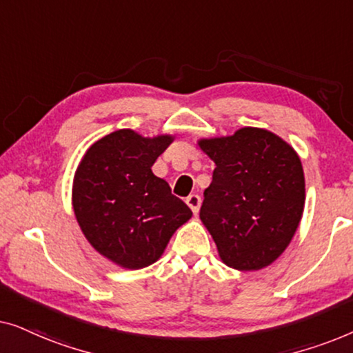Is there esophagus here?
<instances>
[{
	"label": "esophagus",
	"instance_id": "esophagus-1",
	"mask_svg": "<svg viewBox=\"0 0 353 353\" xmlns=\"http://www.w3.org/2000/svg\"><path fill=\"white\" fill-rule=\"evenodd\" d=\"M186 204L190 205V209L197 214L199 212V207H201V197L197 194H190L186 197Z\"/></svg>",
	"mask_w": 353,
	"mask_h": 353
}]
</instances>
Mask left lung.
<instances>
[{"instance_id": "left-lung-1", "label": "left lung", "mask_w": 353, "mask_h": 353, "mask_svg": "<svg viewBox=\"0 0 353 353\" xmlns=\"http://www.w3.org/2000/svg\"><path fill=\"white\" fill-rule=\"evenodd\" d=\"M215 170L201 220L231 268L254 272L284 252L301 223L305 178L297 152L276 134L244 127L201 139Z\"/></svg>"}]
</instances>
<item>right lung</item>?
I'll list each match as a JSON object with an SVG mask.
<instances>
[{
  "instance_id": "obj_1",
  "label": "right lung",
  "mask_w": 353,
  "mask_h": 353,
  "mask_svg": "<svg viewBox=\"0 0 353 353\" xmlns=\"http://www.w3.org/2000/svg\"><path fill=\"white\" fill-rule=\"evenodd\" d=\"M173 137L117 130L96 141L75 172L72 204L88 243L105 259L138 270L156 262L192 212L151 170Z\"/></svg>"
}]
</instances>
